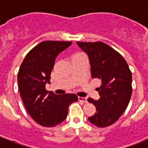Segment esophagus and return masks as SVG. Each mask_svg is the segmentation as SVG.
Returning <instances> with one entry per match:
<instances>
[{
	"label": "esophagus",
	"instance_id": "obj_1",
	"mask_svg": "<svg viewBox=\"0 0 148 148\" xmlns=\"http://www.w3.org/2000/svg\"><path fill=\"white\" fill-rule=\"evenodd\" d=\"M78 100L81 101H82V102H87V99H86L85 97H80V96L78 97Z\"/></svg>",
	"mask_w": 148,
	"mask_h": 148
}]
</instances>
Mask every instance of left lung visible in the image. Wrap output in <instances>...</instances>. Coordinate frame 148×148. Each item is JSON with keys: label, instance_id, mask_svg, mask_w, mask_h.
I'll return each instance as SVG.
<instances>
[{"label": "left lung", "instance_id": "left-lung-1", "mask_svg": "<svg viewBox=\"0 0 148 148\" xmlns=\"http://www.w3.org/2000/svg\"><path fill=\"white\" fill-rule=\"evenodd\" d=\"M89 57L92 78L101 81L98 88L100 99L88 101L96 113L88 120L98 127L113 125L123 114L132 95V73L122 56L103 42H77Z\"/></svg>", "mask_w": 148, "mask_h": 148}]
</instances>
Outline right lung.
Instances as JSON below:
<instances>
[{"label":"right lung","instance_id":"obj_1","mask_svg":"<svg viewBox=\"0 0 148 148\" xmlns=\"http://www.w3.org/2000/svg\"><path fill=\"white\" fill-rule=\"evenodd\" d=\"M70 41L47 40L35 46L23 59L18 73V84L26 110L35 121L55 127L66 119L70 104L78 101L73 93L56 95L47 91L56 57Z\"/></svg>","mask_w":148,"mask_h":148}]
</instances>
